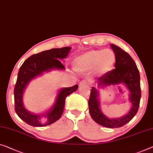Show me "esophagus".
I'll return each mask as SVG.
<instances>
[{
    "mask_svg": "<svg viewBox=\"0 0 153 153\" xmlns=\"http://www.w3.org/2000/svg\"><path fill=\"white\" fill-rule=\"evenodd\" d=\"M86 81H84V80H82V81H81L80 82H79V86H86Z\"/></svg>",
    "mask_w": 153,
    "mask_h": 153,
    "instance_id": "esophagus-1",
    "label": "esophagus"
}]
</instances>
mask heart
<instances>
[{
    "mask_svg": "<svg viewBox=\"0 0 153 153\" xmlns=\"http://www.w3.org/2000/svg\"><path fill=\"white\" fill-rule=\"evenodd\" d=\"M115 61V54L111 49L91 50L77 57L74 68L79 73L88 72L94 69L95 75L102 76L112 70Z\"/></svg>",
    "mask_w": 153,
    "mask_h": 153,
    "instance_id": "obj_1",
    "label": "heart"
}]
</instances>
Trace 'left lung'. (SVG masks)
I'll return each instance as SVG.
<instances>
[{"mask_svg":"<svg viewBox=\"0 0 153 153\" xmlns=\"http://www.w3.org/2000/svg\"><path fill=\"white\" fill-rule=\"evenodd\" d=\"M111 47L116 56L115 69L100 77L93 84L88 100V108L91 117L95 122L104 127L114 128L127 124L137 113L141 99V87L140 72L133 59L119 47L113 44ZM115 85L119 87L123 85L127 88L131 107L126 115L117 118H109L100 108L99 89Z\"/></svg>","mask_w":153,"mask_h":153,"instance_id":"8db88e82","label":"left lung"}]
</instances>
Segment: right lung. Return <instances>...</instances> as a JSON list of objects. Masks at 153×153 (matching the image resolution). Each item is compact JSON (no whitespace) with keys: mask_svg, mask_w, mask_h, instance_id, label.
Segmentation results:
<instances>
[{"mask_svg":"<svg viewBox=\"0 0 153 153\" xmlns=\"http://www.w3.org/2000/svg\"><path fill=\"white\" fill-rule=\"evenodd\" d=\"M71 49L69 47L58 48L32 55L20 67L14 88L15 111L18 117L29 125L45 126L58 120L63 113L67 97L78 88L76 84L59 89L54 104L43 113H32L24 106L23 94L30 82L44 73L52 70H65V67L59 60L67 58Z\"/></svg>","mask_w":153,"mask_h":153,"instance_id":"obj_1","label":"right lung"}]
</instances>
